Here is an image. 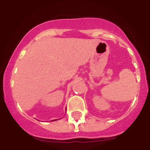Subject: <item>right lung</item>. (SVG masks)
<instances>
[{
    "mask_svg": "<svg viewBox=\"0 0 150 150\" xmlns=\"http://www.w3.org/2000/svg\"><path fill=\"white\" fill-rule=\"evenodd\" d=\"M56 120H57V119H56Z\"/></svg>",
    "mask_w": 150,
    "mask_h": 150,
    "instance_id": "add662e5",
    "label": "right lung"
}]
</instances>
